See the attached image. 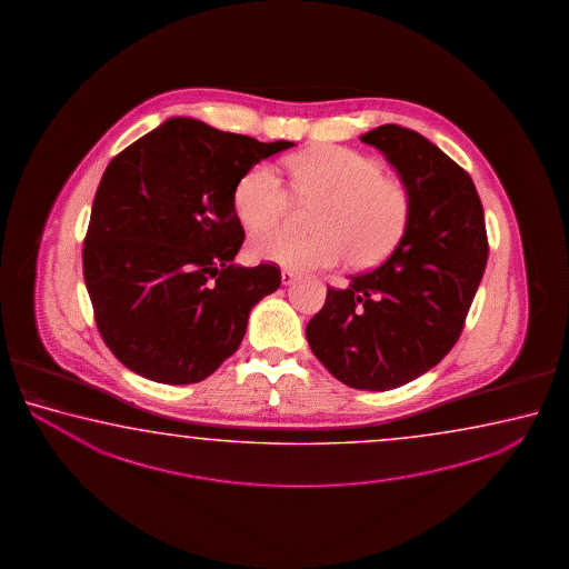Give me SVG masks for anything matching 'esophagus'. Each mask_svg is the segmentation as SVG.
<instances>
[{"mask_svg": "<svg viewBox=\"0 0 569 569\" xmlns=\"http://www.w3.org/2000/svg\"><path fill=\"white\" fill-rule=\"evenodd\" d=\"M297 277H299V274H297L295 270L284 269L280 272V279H282V284H284V287L292 284V282L297 280Z\"/></svg>", "mask_w": 569, "mask_h": 569, "instance_id": "obj_1", "label": "esophagus"}]
</instances>
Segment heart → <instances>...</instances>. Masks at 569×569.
Listing matches in <instances>:
<instances>
[{
	"label": "heart",
	"mask_w": 569,
	"mask_h": 569,
	"mask_svg": "<svg viewBox=\"0 0 569 569\" xmlns=\"http://www.w3.org/2000/svg\"><path fill=\"white\" fill-rule=\"evenodd\" d=\"M290 187L270 163L252 164L232 193L234 212L252 231L282 221L295 197L317 204L312 227L300 234L270 229L251 239L252 257L290 269H320L350 260L367 269L380 264L405 241L415 199L400 177L385 173L382 163L347 147H322L289 163Z\"/></svg>",
	"instance_id": "1"
}]
</instances>
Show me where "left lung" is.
<instances>
[{"mask_svg": "<svg viewBox=\"0 0 569 569\" xmlns=\"http://www.w3.org/2000/svg\"><path fill=\"white\" fill-rule=\"evenodd\" d=\"M395 164L415 199L405 241L378 269L328 287L307 340L340 382L385 392L436 367L462 335L488 234L472 177L426 137L380 126L360 137Z\"/></svg>", "mask_w": 569, "mask_h": 569, "instance_id": "8db88e82", "label": "left lung"}]
</instances>
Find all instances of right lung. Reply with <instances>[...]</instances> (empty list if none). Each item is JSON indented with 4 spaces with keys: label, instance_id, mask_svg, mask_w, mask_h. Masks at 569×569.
Returning <instances> with one entry per match:
<instances>
[{
    "label": "right lung",
    "instance_id": "obj_1",
    "mask_svg": "<svg viewBox=\"0 0 569 569\" xmlns=\"http://www.w3.org/2000/svg\"><path fill=\"white\" fill-rule=\"evenodd\" d=\"M292 144L173 117L107 164L83 277L97 330L121 365L161 385H194L237 352L280 269L232 262L244 241L232 193L252 164Z\"/></svg>",
    "mask_w": 569,
    "mask_h": 569
}]
</instances>
